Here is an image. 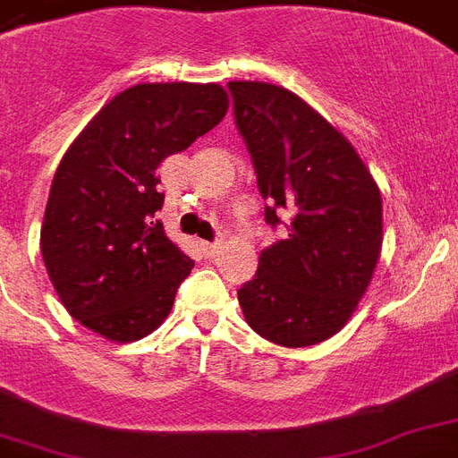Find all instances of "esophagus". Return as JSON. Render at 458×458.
Wrapping results in <instances>:
<instances>
[{"mask_svg":"<svg viewBox=\"0 0 458 458\" xmlns=\"http://www.w3.org/2000/svg\"><path fill=\"white\" fill-rule=\"evenodd\" d=\"M218 250H221V242H201V251L207 259H214Z\"/></svg>","mask_w":458,"mask_h":458,"instance_id":"esophagus-1","label":"esophagus"}]
</instances>
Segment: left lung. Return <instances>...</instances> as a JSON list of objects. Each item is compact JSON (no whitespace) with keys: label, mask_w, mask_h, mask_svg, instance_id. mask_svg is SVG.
<instances>
[{"label":"left lung","mask_w":458,"mask_h":458,"mask_svg":"<svg viewBox=\"0 0 458 458\" xmlns=\"http://www.w3.org/2000/svg\"><path fill=\"white\" fill-rule=\"evenodd\" d=\"M235 125L251 154L266 223L285 240L266 247L237 290L250 327L283 347H311L356 311L383 247L376 180L318 111L271 82H228Z\"/></svg>","instance_id":"1"}]
</instances>
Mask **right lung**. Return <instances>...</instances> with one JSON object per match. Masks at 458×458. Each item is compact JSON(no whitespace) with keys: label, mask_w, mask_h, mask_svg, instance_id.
Wrapping results in <instances>:
<instances>
[{"label":"right lung","mask_w":458,"mask_h":458,"mask_svg":"<svg viewBox=\"0 0 458 458\" xmlns=\"http://www.w3.org/2000/svg\"><path fill=\"white\" fill-rule=\"evenodd\" d=\"M228 95L207 82H142L116 95L54 173L39 250L61 304L111 342L171 313L194 261L165 237L157 168L221 123Z\"/></svg>","instance_id":"obj_1"}]
</instances>
